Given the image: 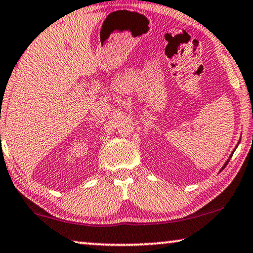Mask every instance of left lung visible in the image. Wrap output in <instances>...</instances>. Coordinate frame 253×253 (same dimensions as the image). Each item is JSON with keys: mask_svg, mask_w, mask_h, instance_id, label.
<instances>
[{"mask_svg": "<svg viewBox=\"0 0 253 253\" xmlns=\"http://www.w3.org/2000/svg\"><path fill=\"white\" fill-rule=\"evenodd\" d=\"M233 154H234V151L232 152V155H230V157H229V158H232V156H233ZM228 162H229V159H228V161H227V162L225 163V165H223V167H222V169H225V167H226V165H227V164H228Z\"/></svg>", "mask_w": 253, "mask_h": 253, "instance_id": "obj_1", "label": "left lung"}]
</instances>
